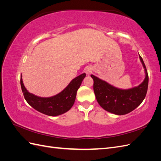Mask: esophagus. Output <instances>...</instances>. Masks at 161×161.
I'll use <instances>...</instances> for the list:
<instances>
[{
    "label": "esophagus",
    "mask_w": 161,
    "mask_h": 161,
    "mask_svg": "<svg viewBox=\"0 0 161 161\" xmlns=\"http://www.w3.org/2000/svg\"><path fill=\"white\" fill-rule=\"evenodd\" d=\"M91 72H92V70H91V69H90V68H88V69H86V74H90V73H91Z\"/></svg>",
    "instance_id": "1"
}]
</instances>
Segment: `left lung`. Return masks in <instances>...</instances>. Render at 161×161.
<instances>
[{"mask_svg":"<svg viewBox=\"0 0 161 161\" xmlns=\"http://www.w3.org/2000/svg\"><path fill=\"white\" fill-rule=\"evenodd\" d=\"M140 59L144 68L146 76L138 86L120 89L91 75L94 80L93 90L98 103L107 111L116 115H125L138 107L144 99L148 85V75L142 57Z\"/></svg>","mask_w":161,"mask_h":161,"instance_id":"1","label":"left lung"}]
</instances>
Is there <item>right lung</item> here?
<instances>
[{"instance_id":"1","label":"right lung","mask_w":161,"mask_h":161,"mask_svg":"<svg viewBox=\"0 0 161 161\" xmlns=\"http://www.w3.org/2000/svg\"><path fill=\"white\" fill-rule=\"evenodd\" d=\"M86 76L83 73L73 79L60 93L51 97H40L29 92L21 77V86L25 99L33 108L50 116H56L66 113L74 104L77 90Z\"/></svg>"}]
</instances>
